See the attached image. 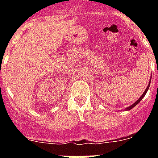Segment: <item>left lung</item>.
I'll use <instances>...</instances> for the list:
<instances>
[{
	"label": "left lung",
	"mask_w": 158,
	"mask_h": 158,
	"mask_svg": "<svg viewBox=\"0 0 158 158\" xmlns=\"http://www.w3.org/2000/svg\"><path fill=\"white\" fill-rule=\"evenodd\" d=\"M150 83H151V78H150V81H149V84H148V85L147 89H145L144 93H143V94H142V96L140 97L138 99L137 101L135 102V103H134V104H132V105H131V106H128V107H126V108H125V110H131V109H132V108H134V107H135V106H136V105H138V104L139 103V102L141 101V100H142L143 98V97L145 96V94H147L148 90V89H149V87H150Z\"/></svg>",
	"instance_id": "8db88e82"
}]
</instances>
